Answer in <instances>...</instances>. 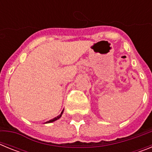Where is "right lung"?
Returning a JSON list of instances; mask_svg holds the SVG:
<instances>
[{"mask_svg": "<svg viewBox=\"0 0 152 152\" xmlns=\"http://www.w3.org/2000/svg\"><path fill=\"white\" fill-rule=\"evenodd\" d=\"M63 112H64V110L61 111V114H60V115H58V116H56V117H55L54 119H50V120H49V121L45 122V123H53V122H55V121H56V120H58V119H60V118H61V115H62V113H63Z\"/></svg>", "mask_w": 152, "mask_h": 152, "instance_id": "right-lung-1", "label": "right lung"}]
</instances>
